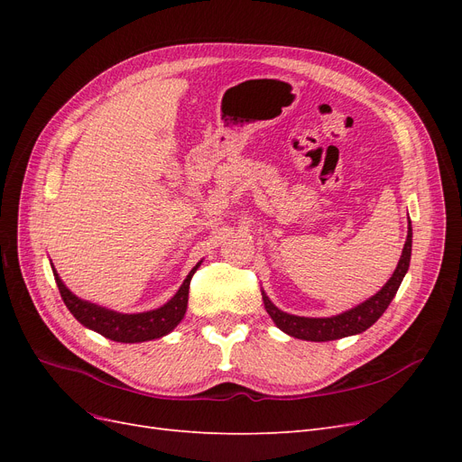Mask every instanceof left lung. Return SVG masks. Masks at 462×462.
I'll use <instances>...</instances> for the list:
<instances>
[{
	"instance_id": "left-lung-1",
	"label": "left lung",
	"mask_w": 462,
	"mask_h": 462,
	"mask_svg": "<svg viewBox=\"0 0 462 462\" xmlns=\"http://www.w3.org/2000/svg\"><path fill=\"white\" fill-rule=\"evenodd\" d=\"M411 253H412V227L409 221L407 241H404V248H402L401 260L397 263V270L389 277V282L382 287V291H377L375 295L370 297L368 300L355 306L351 310L331 316V318H304V316H292V314L282 312L268 297H265V292H262L265 312L272 316V319L275 321V326L279 329L291 335V337L304 339V341H333V339H341V337H348V335L366 331L370 326L375 324L377 319H380V316L387 310L389 302L397 295L402 277L409 270Z\"/></svg>"
}]
</instances>
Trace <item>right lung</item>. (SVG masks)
<instances>
[{"mask_svg":"<svg viewBox=\"0 0 462 462\" xmlns=\"http://www.w3.org/2000/svg\"><path fill=\"white\" fill-rule=\"evenodd\" d=\"M199 265L200 263H197L190 270L183 285L179 287V291L175 292L171 300H167L156 310L141 312V314H121V312L107 310L104 306L92 304L88 300H82L63 285L55 270H53V277H55V283L60 287L61 299L69 309V312H71L82 326L94 329L100 335H104V337L117 343H143V341L163 337V335L173 331L179 321L185 318L187 304H189L190 279L194 272L199 270Z\"/></svg>","mask_w":462,"mask_h":462,"instance_id":"obj_1","label":"right lung"}]
</instances>
